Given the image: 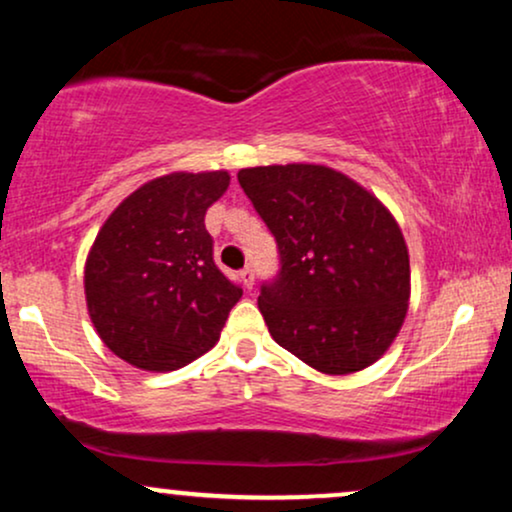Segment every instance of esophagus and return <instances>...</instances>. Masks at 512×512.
Segmentation results:
<instances>
[{
  "instance_id": "1",
  "label": "esophagus",
  "mask_w": 512,
  "mask_h": 512,
  "mask_svg": "<svg viewBox=\"0 0 512 512\" xmlns=\"http://www.w3.org/2000/svg\"><path fill=\"white\" fill-rule=\"evenodd\" d=\"M240 281H243L245 289H252V281H255V272H252L250 264H248V267L240 269Z\"/></svg>"
}]
</instances>
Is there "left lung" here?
Wrapping results in <instances>:
<instances>
[{"mask_svg":"<svg viewBox=\"0 0 512 512\" xmlns=\"http://www.w3.org/2000/svg\"><path fill=\"white\" fill-rule=\"evenodd\" d=\"M238 182L279 250L257 298L274 342L327 375L378 361L409 301V252L390 211L325 166L245 168Z\"/></svg>","mask_w":512,"mask_h":512,"instance_id":"left-lung-1","label":"left lung"}]
</instances>
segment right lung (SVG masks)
<instances>
[{
  "label": "right lung",
  "instance_id": "right-lung-1",
  "mask_svg": "<svg viewBox=\"0 0 512 512\" xmlns=\"http://www.w3.org/2000/svg\"><path fill=\"white\" fill-rule=\"evenodd\" d=\"M228 173H173L132 192L103 223L86 260V303L113 354L175 370L219 342L243 289L216 267L204 214Z\"/></svg>",
  "mask_w": 512,
  "mask_h": 512
}]
</instances>
